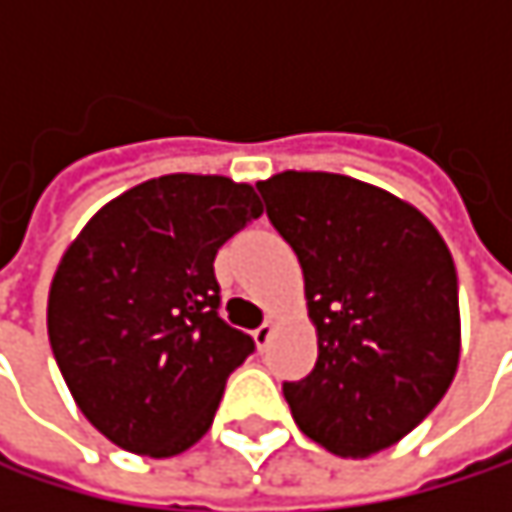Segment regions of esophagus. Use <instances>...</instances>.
<instances>
[{
  "mask_svg": "<svg viewBox=\"0 0 512 512\" xmlns=\"http://www.w3.org/2000/svg\"><path fill=\"white\" fill-rule=\"evenodd\" d=\"M252 338H255L257 350H266V344H269V338H272V320L260 323L255 332H252Z\"/></svg>",
  "mask_w": 512,
  "mask_h": 512,
  "instance_id": "obj_1",
  "label": "esophagus"
}]
</instances>
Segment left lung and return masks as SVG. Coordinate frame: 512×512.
Returning <instances> with one entry per match:
<instances>
[{
    "mask_svg": "<svg viewBox=\"0 0 512 512\" xmlns=\"http://www.w3.org/2000/svg\"><path fill=\"white\" fill-rule=\"evenodd\" d=\"M305 275L317 364L284 382L299 430L338 457H370L412 433L460 364L457 266L409 201L329 171L257 183Z\"/></svg>",
    "mask_w": 512,
    "mask_h": 512,
    "instance_id": "left-lung-1",
    "label": "left lung"
}]
</instances>
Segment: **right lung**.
<instances>
[{"label": "right lung", "mask_w": 512, "mask_h": 512, "mask_svg": "<svg viewBox=\"0 0 512 512\" xmlns=\"http://www.w3.org/2000/svg\"><path fill=\"white\" fill-rule=\"evenodd\" d=\"M260 213L249 183L165 174L103 204L61 255L52 356L112 445L162 460L210 430L228 376L255 350L219 317L213 260Z\"/></svg>", "instance_id": "1"}]
</instances>
